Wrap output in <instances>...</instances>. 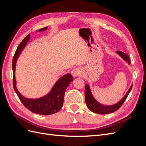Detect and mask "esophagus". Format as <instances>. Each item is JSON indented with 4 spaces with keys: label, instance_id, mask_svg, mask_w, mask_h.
Returning <instances> with one entry per match:
<instances>
[{
    "label": "esophagus",
    "instance_id": "34e87169",
    "mask_svg": "<svg viewBox=\"0 0 146 146\" xmlns=\"http://www.w3.org/2000/svg\"><path fill=\"white\" fill-rule=\"evenodd\" d=\"M83 73V69L82 68L78 67L74 68L72 70V74L74 76H80Z\"/></svg>",
    "mask_w": 146,
    "mask_h": 146
}]
</instances>
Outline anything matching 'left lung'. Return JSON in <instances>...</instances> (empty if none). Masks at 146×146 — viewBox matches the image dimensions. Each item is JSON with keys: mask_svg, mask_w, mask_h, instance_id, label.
<instances>
[{"mask_svg": "<svg viewBox=\"0 0 146 146\" xmlns=\"http://www.w3.org/2000/svg\"><path fill=\"white\" fill-rule=\"evenodd\" d=\"M117 52L123 60L127 61V62L129 63V64H130V59L129 58V55L126 54L125 53L122 52L121 51H117ZM132 86L133 85H131L130 89L127 92L125 96L123 97V98L119 101L118 103L111 106H104L100 104L95 100V99L93 98V96H92L91 94L89 86L86 85H85V101H86L88 107L92 112L100 114H109V113H111L116 111L118 109L120 108V107L122 105V104L124 103L125 100H126L127 98L128 97V96H129L130 92L131 90Z\"/></svg>", "mask_w": 146, "mask_h": 146, "instance_id": "left-lung-1", "label": "left lung"}]
</instances>
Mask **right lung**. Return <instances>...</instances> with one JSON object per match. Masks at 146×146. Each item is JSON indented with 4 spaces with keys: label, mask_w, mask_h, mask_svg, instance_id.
Masks as SVG:
<instances>
[{
    "label": "right lung",
    "mask_w": 146,
    "mask_h": 146,
    "mask_svg": "<svg viewBox=\"0 0 146 146\" xmlns=\"http://www.w3.org/2000/svg\"><path fill=\"white\" fill-rule=\"evenodd\" d=\"M47 29V27H44L39 29V31L41 32ZM29 39L30 35L29 34L17 47L14 56H13L12 62L13 88H14V90L21 102L30 111L36 114H42V115H50V114L58 112L62 108L66 89L69 85V83L73 81V77L70 74H68L60 78L55 83L49 93L43 98L36 99H29L22 96L16 87V79L15 76L16 63L19 54L25 47V45L27 44Z\"/></svg>",
    "instance_id": "right-lung-1"
}]
</instances>
